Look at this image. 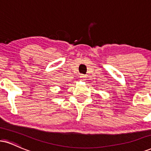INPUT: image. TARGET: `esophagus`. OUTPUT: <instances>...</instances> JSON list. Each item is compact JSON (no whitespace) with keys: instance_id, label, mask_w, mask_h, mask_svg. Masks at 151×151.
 Listing matches in <instances>:
<instances>
[{"instance_id":"1","label":"esophagus","mask_w":151,"mask_h":151,"mask_svg":"<svg viewBox=\"0 0 151 151\" xmlns=\"http://www.w3.org/2000/svg\"><path fill=\"white\" fill-rule=\"evenodd\" d=\"M80 78H81V79H85V78H86V76H85L84 74H81Z\"/></svg>"}]
</instances>
